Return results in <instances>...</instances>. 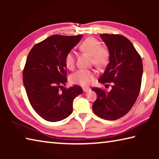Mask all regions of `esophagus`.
Here are the masks:
<instances>
[{
	"mask_svg": "<svg viewBox=\"0 0 159 159\" xmlns=\"http://www.w3.org/2000/svg\"><path fill=\"white\" fill-rule=\"evenodd\" d=\"M83 90L84 93H87V92H88V91L90 90V88H83Z\"/></svg>",
	"mask_w": 159,
	"mask_h": 159,
	"instance_id": "esophagus-1",
	"label": "esophagus"
}]
</instances>
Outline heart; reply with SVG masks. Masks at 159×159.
I'll return each instance as SVG.
<instances>
[{"instance_id":"obj_1","label":"heart","mask_w":159,"mask_h":159,"mask_svg":"<svg viewBox=\"0 0 159 159\" xmlns=\"http://www.w3.org/2000/svg\"><path fill=\"white\" fill-rule=\"evenodd\" d=\"M80 50L92 56V62L97 66H103L109 60V53L106 49L101 47V44L94 38H88L80 45ZM65 64L69 69L75 66V57L72 52H68L65 57ZM95 76V72L88 69H80L70 77V81L75 85L85 86L89 85Z\"/></svg>"}]
</instances>
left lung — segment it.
Masks as SVG:
<instances>
[{
	"label": "left lung",
	"instance_id": "obj_1",
	"mask_svg": "<svg viewBox=\"0 0 159 159\" xmlns=\"http://www.w3.org/2000/svg\"><path fill=\"white\" fill-rule=\"evenodd\" d=\"M109 53V63L98 80L114 82L109 92L93 88L98 95L93 104L95 114L106 120H116L130 111L138 98L141 87L143 65L140 56L125 36L100 34Z\"/></svg>",
	"mask_w": 159,
	"mask_h": 159
}]
</instances>
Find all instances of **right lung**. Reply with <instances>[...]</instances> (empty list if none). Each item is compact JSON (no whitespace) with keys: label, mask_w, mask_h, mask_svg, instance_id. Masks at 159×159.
Masks as SVG:
<instances>
[{"label":"right lung","mask_w":159,"mask_h":159,"mask_svg":"<svg viewBox=\"0 0 159 159\" xmlns=\"http://www.w3.org/2000/svg\"><path fill=\"white\" fill-rule=\"evenodd\" d=\"M75 36L53 35L32 48L23 71V83L31 107L40 116L57 122L71 115L74 99L83 93L80 86L66 85L65 57L80 41Z\"/></svg>","instance_id":"right-lung-1"}]
</instances>
